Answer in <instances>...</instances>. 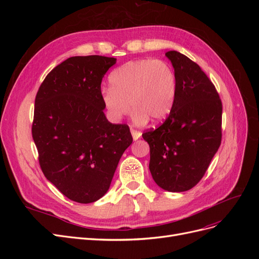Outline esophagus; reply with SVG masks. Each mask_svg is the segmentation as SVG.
<instances>
[{"label":"esophagus","mask_w":259,"mask_h":259,"mask_svg":"<svg viewBox=\"0 0 259 259\" xmlns=\"http://www.w3.org/2000/svg\"><path fill=\"white\" fill-rule=\"evenodd\" d=\"M131 133H132V136H133V139L134 140H137L138 138H140V136H142V133L136 131V130H131Z\"/></svg>","instance_id":"esophagus-1"}]
</instances>
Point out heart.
Masks as SVG:
<instances>
[{
    "label": "heart",
    "instance_id": "obj_1",
    "mask_svg": "<svg viewBox=\"0 0 259 259\" xmlns=\"http://www.w3.org/2000/svg\"><path fill=\"white\" fill-rule=\"evenodd\" d=\"M110 88L100 91L101 103L109 119L120 122L134 110L133 121L144 125L149 119L160 122L173 109L177 94V76L168 61L137 59L116 68L109 76Z\"/></svg>",
    "mask_w": 259,
    "mask_h": 259
}]
</instances>
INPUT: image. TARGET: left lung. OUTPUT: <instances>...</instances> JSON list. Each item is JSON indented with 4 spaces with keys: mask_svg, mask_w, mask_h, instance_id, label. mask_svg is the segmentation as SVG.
Listing matches in <instances>:
<instances>
[{
    "mask_svg": "<svg viewBox=\"0 0 259 259\" xmlns=\"http://www.w3.org/2000/svg\"><path fill=\"white\" fill-rule=\"evenodd\" d=\"M165 55L177 76L175 104L163 124L143 137L150 147L149 169L156 185L183 192L204 176L221 146L223 105L199 65L176 51Z\"/></svg>",
    "mask_w": 259,
    "mask_h": 259,
    "instance_id": "obj_1",
    "label": "left lung"
}]
</instances>
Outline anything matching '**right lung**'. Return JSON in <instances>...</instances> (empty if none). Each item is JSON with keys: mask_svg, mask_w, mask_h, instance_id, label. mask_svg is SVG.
Masks as SVG:
<instances>
[{"mask_svg": "<svg viewBox=\"0 0 259 259\" xmlns=\"http://www.w3.org/2000/svg\"><path fill=\"white\" fill-rule=\"evenodd\" d=\"M113 57L75 56L46 75L34 103L32 137L44 176L70 200L92 203L110 187L133 143L126 124L104 113L100 84Z\"/></svg>", "mask_w": 259, "mask_h": 259, "instance_id": "add662e5", "label": "right lung"}]
</instances>
